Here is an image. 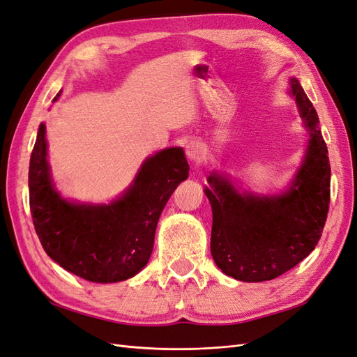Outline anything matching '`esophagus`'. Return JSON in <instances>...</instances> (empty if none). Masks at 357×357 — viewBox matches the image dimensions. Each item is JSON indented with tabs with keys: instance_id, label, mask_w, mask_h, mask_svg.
<instances>
[{
	"instance_id": "34e87169",
	"label": "esophagus",
	"mask_w": 357,
	"mask_h": 357,
	"mask_svg": "<svg viewBox=\"0 0 357 357\" xmlns=\"http://www.w3.org/2000/svg\"><path fill=\"white\" fill-rule=\"evenodd\" d=\"M202 146L197 142H190L188 146H186V155L190 160L193 162H199L202 159Z\"/></svg>"
}]
</instances>
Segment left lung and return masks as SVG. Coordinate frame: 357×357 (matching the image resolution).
Returning <instances> with one entry per match:
<instances>
[{
  "mask_svg": "<svg viewBox=\"0 0 357 357\" xmlns=\"http://www.w3.org/2000/svg\"><path fill=\"white\" fill-rule=\"evenodd\" d=\"M310 144L291 186L278 197L238 193L228 180L211 174L205 188L213 210L211 256L222 271L257 283L287 273L314 250L331 202V164L319 116L296 79L290 80Z\"/></svg>",
  "mask_w": 357,
  "mask_h": 357,
  "instance_id": "left-lung-1",
  "label": "left lung"
}]
</instances>
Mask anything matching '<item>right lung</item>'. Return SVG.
Here are the masks:
<instances>
[{
    "instance_id": "obj_1",
    "label": "right lung",
    "mask_w": 357,
    "mask_h": 357,
    "mask_svg": "<svg viewBox=\"0 0 357 357\" xmlns=\"http://www.w3.org/2000/svg\"><path fill=\"white\" fill-rule=\"evenodd\" d=\"M45 132L41 123L28 174L32 222L45 252L63 269L92 283L134 277L152 255L167 201L189 176L183 149H165L147 159L119 201L83 205L67 202L53 189Z\"/></svg>"
}]
</instances>
